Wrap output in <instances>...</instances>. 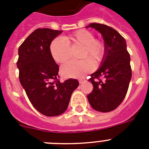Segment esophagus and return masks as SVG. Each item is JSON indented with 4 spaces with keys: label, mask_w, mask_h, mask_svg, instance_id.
I'll return each mask as SVG.
<instances>
[{
    "label": "esophagus",
    "mask_w": 149,
    "mask_h": 149,
    "mask_svg": "<svg viewBox=\"0 0 149 149\" xmlns=\"http://www.w3.org/2000/svg\"><path fill=\"white\" fill-rule=\"evenodd\" d=\"M78 81H79V83H80V84H83V83H84L85 81H86V79L81 77V78H79Z\"/></svg>",
    "instance_id": "34e87169"
}]
</instances>
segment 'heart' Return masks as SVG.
<instances>
[{
    "instance_id": "obj_1",
    "label": "heart",
    "mask_w": 149,
    "mask_h": 149,
    "mask_svg": "<svg viewBox=\"0 0 149 149\" xmlns=\"http://www.w3.org/2000/svg\"><path fill=\"white\" fill-rule=\"evenodd\" d=\"M69 45H80L81 60H72L62 65L60 72L67 77H80L91 72L94 68L93 60L98 64L105 56V45L101 39H95L94 34L87 30H80L65 39L57 37L50 45V52L54 60L58 63L66 61L70 56Z\"/></svg>"
}]
</instances>
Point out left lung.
Masks as SVG:
<instances>
[{
    "mask_svg": "<svg viewBox=\"0 0 149 149\" xmlns=\"http://www.w3.org/2000/svg\"><path fill=\"white\" fill-rule=\"evenodd\" d=\"M86 27L101 33L106 49L101 67L88 80L93 85L88 101L97 111L110 112L124 100L132 75L126 41L115 29L105 24L92 23Z\"/></svg>",
    "mask_w": 149,
    "mask_h": 149,
    "instance_id": "left-lung-1",
    "label": "left lung"
}]
</instances>
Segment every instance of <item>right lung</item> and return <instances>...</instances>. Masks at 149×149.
Instances as JSON below:
<instances>
[{"mask_svg": "<svg viewBox=\"0 0 149 149\" xmlns=\"http://www.w3.org/2000/svg\"><path fill=\"white\" fill-rule=\"evenodd\" d=\"M62 32L38 28L18 48L17 67L21 84L33 106L47 116L63 113L79 85L76 79L60 82L59 66L50 52L51 42Z\"/></svg>", "mask_w": 149, "mask_h": 149, "instance_id": "right-lung-1", "label": "right lung"}]
</instances>
